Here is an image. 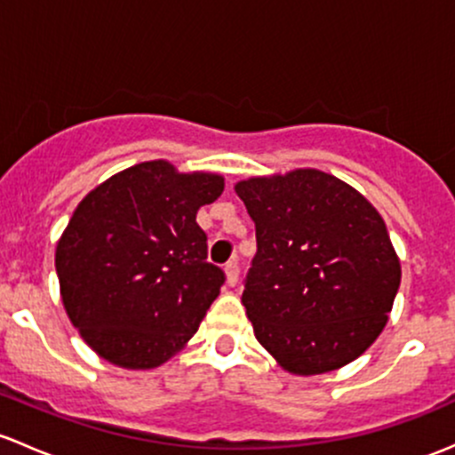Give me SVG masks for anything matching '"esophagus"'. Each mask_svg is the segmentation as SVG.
Returning a JSON list of instances; mask_svg holds the SVG:
<instances>
[{"instance_id": "1", "label": "esophagus", "mask_w": 455, "mask_h": 455, "mask_svg": "<svg viewBox=\"0 0 455 455\" xmlns=\"http://www.w3.org/2000/svg\"><path fill=\"white\" fill-rule=\"evenodd\" d=\"M224 275H227L228 285H235L237 276H240V266H237V261H228V264L224 266Z\"/></svg>"}]
</instances>
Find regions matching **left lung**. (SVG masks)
<instances>
[{"label":"left lung","mask_w":455,"mask_h":455,"mask_svg":"<svg viewBox=\"0 0 455 455\" xmlns=\"http://www.w3.org/2000/svg\"><path fill=\"white\" fill-rule=\"evenodd\" d=\"M235 191L255 222L242 303L261 347L300 377L357 360L384 331L401 283L379 212L314 167L251 176Z\"/></svg>","instance_id":"8db88e82"}]
</instances>
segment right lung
I'll list each match as a JSON object with an SVG mask.
<instances>
[{
    "label": "right lung",
    "instance_id": "add662e5",
    "mask_svg": "<svg viewBox=\"0 0 455 455\" xmlns=\"http://www.w3.org/2000/svg\"><path fill=\"white\" fill-rule=\"evenodd\" d=\"M213 172L143 161L91 189L56 243L60 299L80 338L115 366L165 364L198 331L224 272L196 222L222 196Z\"/></svg>",
    "mask_w": 455,
    "mask_h": 455
}]
</instances>
